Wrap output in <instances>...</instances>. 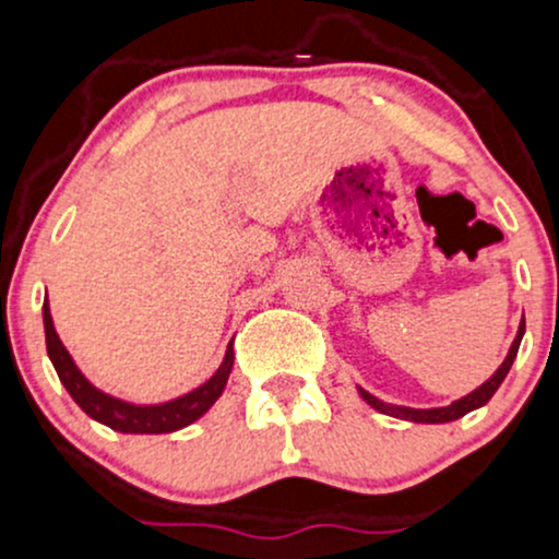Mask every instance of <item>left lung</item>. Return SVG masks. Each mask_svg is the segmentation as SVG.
<instances>
[{
  "label": "left lung",
  "mask_w": 559,
  "mask_h": 559,
  "mask_svg": "<svg viewBox=\"0 0 559 559\" xmlns=\"http://www.w3.org/2000/svg\"><path fill=\"white\" fill-rule=\"evenodd\" d=\"M522 334H525V316H522L520 329H516V337H514L512 348H509V354H507V358H503L501 367L492 372V378H487L479 388H474L472 393H466V396L457 399V402L448 404V407H431V409L399 407V404H388V402H383V399L372 396V393L364 391L361 385H358V393H361V399L369 404V407H374L378 413H383V415H391V418H402V420H413V423H450V420H457V418H463L466 413H472V409L485 407V404L490 402L492 393L498 391V385L503 383V378H507L509 369H512L516 350H520V343H522Z\"/></svg>",
  "instance_id": "1"
}]
</instances>
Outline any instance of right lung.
Returning a JSON list of instances; mask_svg holds the SVG:
<instances>
[{"label":"right lung","instance_id":"1","mask_svg":"<svg viewBox=\"0 0 559 559\" xmlns=\"http://www.w3.org/2000/svg\"><path fill=\"white\" fill-rule=\"evenodd\" d=\"M43 321H45V343H47V356H50L52 367H56L58 380L69 391V396L80 404L82 413L87 418L104 423L111 431L120 433H171L179 428L190 426L198 418H203L211 407H214L216 399L225 391L227 378L233 372V343L227 348L225 358H222L219 369L205 380L203 385H198L195 391L185 393V396L171 399V402L163 404H133L122 402V399L104 393L102 388H96L85 374L80 372V367L74 364L72 354L63 348L61 337H58L56 326H52L50 305H43Z\"/></svg>","mask_w":559,"mask_h":559}]
</instances>
